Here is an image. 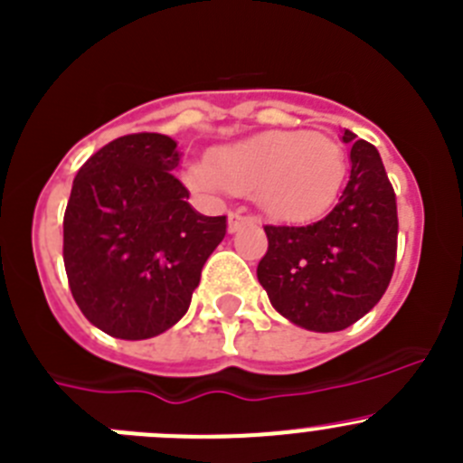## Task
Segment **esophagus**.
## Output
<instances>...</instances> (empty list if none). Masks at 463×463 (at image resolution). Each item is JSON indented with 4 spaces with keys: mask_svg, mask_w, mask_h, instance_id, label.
I'll list each match as a JSON object with an SVG mask.
<instances>
[{
    "mask_svg": "<svg viewBox=\"0 0 463 463\" xmlns=\"http://www.w3.org/2000/svg\"><path fill=\"white\" fill-rule=\"evenodd\" d=\"M249 223H258L256 217L251 214H244V212H231L228 214V231L237 232L241 226H249Z\"/></svg>",
    "mask_w": 463,
    "mask_h": 463,
    "instance_id": "1",
    "label": "esophagus"
}]
</instances>
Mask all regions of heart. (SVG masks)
I'll list each match as a JSON object with an SVG mask.
<instances>
[{
	"label": "heart",
	"instance_id": "heart-1",
	"mask_svg": "<svg viewBox=\"0 0 463 463\" xmlns=\"http://www.w3.org/2000/svg\"><path fill=\"white\" fill-rule=\"evenodd\" d=\"M347 173L343 148L308 129H271L210 155V162L187 166L194 189H228L256 196L262 210L285 222L322 214L338 196Z\"/></svg>",
	"mask_w": 463,
	"mask_h": 463
}]
</instances>
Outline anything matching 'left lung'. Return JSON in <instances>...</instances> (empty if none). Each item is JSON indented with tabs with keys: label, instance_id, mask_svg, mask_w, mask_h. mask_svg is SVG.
Wrapping results in <instances>:
<instances>
[{
	"label": "left lung",
	"instance_id": "left-lung-1",
	"mask_svg": "<svg viewBox=\"0 0 463 463\" xmlns=\"http://www.w3.org/2000/svg\"><path fill=\"white\" fill-rule=\"evenodd\" d=\"M352 173L338 205L308 226H265L258 280L283 317L343 331L377 306L397 256V203L379 150L345 129Z\"/></svg>",
	"mask_w": 463,
	"mask_h": 463
}]
</instances>
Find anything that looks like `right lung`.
<instances>
[{
  "label": "right lung",
  "instance_id": "add662e5",
  "mask_svg": "<svg viewBox=\"0 0 463 463\" xmlns=\"http://www.w3.org/2000/svg\"><path fill=\"white\" fill-rule=\"evenodd\" d=\"M166 134L118 137L77 171L63 214V265L72 299L105 334L146 340L187 313L226 217H203L171 171Z\"/></svg>",
  "mask_w": 463,
  "mask_h": 463
}]
</instances>
